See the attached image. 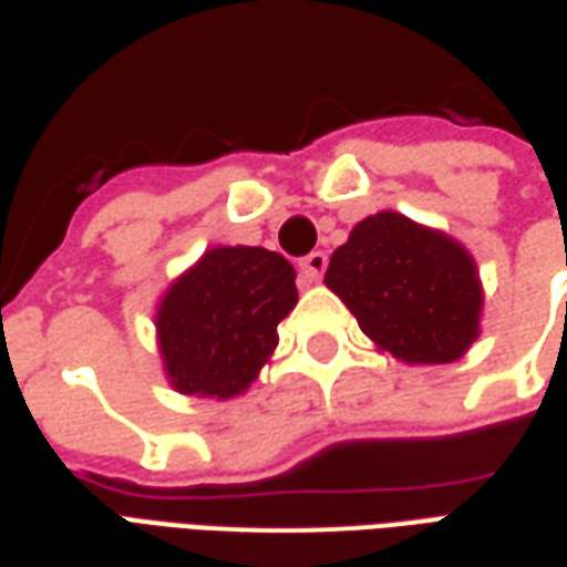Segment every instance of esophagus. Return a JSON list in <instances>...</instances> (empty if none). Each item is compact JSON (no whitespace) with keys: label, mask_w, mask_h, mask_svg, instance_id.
Returning <instances> with one entry per match:
<instances>
[{"label":"esophagus","mask_w":567,"mask_h":567,"mask_svg":"<svg viewBox=\"0 0 567 567\" xmlns=\"http://www.w3.org/2000/svg\"><path fill=\"white\" fill-rule=\"evenodd\" d=\"M326 266H329V256H326L323 250H313V254H308L299 262V275L308 280V284H313V280L323 278Z\"/></svg>","instance_id":"1"}]
</instances>
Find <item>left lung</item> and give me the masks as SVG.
<instances>
[{
  "label": "left lung",
  "instance_id": "left-lung-1",
  "mask_svg": "<svg viewBox=\"0 0 567 567\" xmlns=\"http://www.w3.org/2000/svg\"><path fill=\"white\" fill-rule=\"evenodd\" d=\"M326 287L402 362L444 365L481 334L483 289L468 250L395 210L353 226L329 259Z\"/></svg>",
  "mask_w": 567,
  "mask_h": 567
}]
</instances>
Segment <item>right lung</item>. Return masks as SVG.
<instances>
[{
	"label": "right lung",
	"instance_id": "right-lung-1",
	"mask_svg": "<svg viewBox=\"0 0 567 567\" xmlns=\"http://www.w3.org/2000/svg\"><path fill=\"white\" fill-rule=\"evenodd\" d=\"M299 301L296 268L266 247H214L165 289L156 338L168 383L184 395L233 399L278 347Z\"/></svg>",
	"mask_w": 567,
	"mask_h": 567
}]
</instances>
